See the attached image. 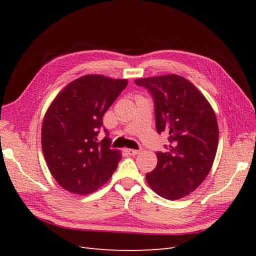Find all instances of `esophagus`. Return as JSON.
<instances>
[{
    "label": "esophagus",
    "mask_w": 256,
    "mask_h": 256,
    "mask_svg": "<svg viewBox=\"0 0 256 256\" xmlns=\"http://www.w3.org/2000/svg\"><path fill=\"white\" fill-rule=\"evenodd\" d=\"M126 152H127L128 154H130V156H136V154H138V152H140V150H131V148H126Z\"/></svg>",
    "instance_id": "1"
}]
</instances>
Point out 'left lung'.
Listing matches in <instances>:
<instances>
[{"label": "left lung", "instance_id": "1", "mask_svg": "<svg viewBox=\"0 0 256 256\" xmlns=\"http://www.w3.org/2000/svg\"><path fill=\"white\" fill-rule=\"evenodd\" d=\"M154 97L158 134H168V150L158 152L157 166L146 182L158 196L178 200L190 194L210 172L219 142L214 111L194 85L178 74L136 79Z\"/></svg>", "mask_w": 256, "mask_h": 256}]
</instances>
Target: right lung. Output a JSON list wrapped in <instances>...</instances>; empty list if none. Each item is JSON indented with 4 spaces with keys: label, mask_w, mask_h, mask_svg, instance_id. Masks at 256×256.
Here are the masks:
<instances>
[{
    "label": "right lung",
    "mask_w": 256,
    "mask_h": 256,
    "mask_svg": "<svg viewBox=\"0 0 256 256\" xmlns=\"http://www.w3.org/2000/svg\"><path fill=\"white\" fill-rule=\"evenodd\" d=\"M127 83L126 79L85 74L66 85L49 106L42 126V147L51 175L63 189L88 194L118 168L120 150L110 148L109 138L98 142L97 136L104 113Z\"/></svg>",
    "instance_id": "1"
}]
</instances>
